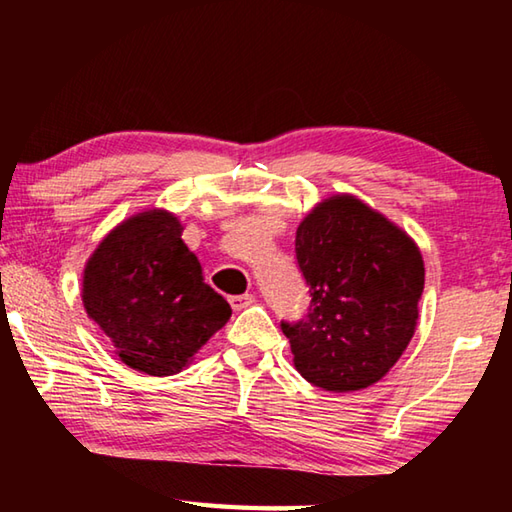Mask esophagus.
Listing matches in <instances>:
<instances>
[{"label": "esophagus", "mask_w": 512, "mask_h": 512, "mask_svg": "<svg viewBox=\"0 0 512 512\" xmlns=\"http://www.w3.org/2000/svg\"><path fill=\"white\" fill-rule=\"evenodd\" d=\"M230 305L235 311H241V309H246L250 305H255V296H253V293H244V296H232Z\"/></svg>", "instance_id": "34e87169"}]
</instances>
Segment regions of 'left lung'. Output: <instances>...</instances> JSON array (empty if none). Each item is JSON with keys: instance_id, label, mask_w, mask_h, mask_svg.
<instances>
[{"instance_id": "8db88e82", "label": "left lung", "mask_w": 512, "mask_h": 512, "mask_svg": "<svg viewBox=\"0 0 512 512\" xmlns=\"http://www.w3.org/2000/svg\"><path fill=\"white\" fill-rule=\"evenodd\" d=\"M307 314L280 327L296 370L334 393L375 384L409 345L424 289L418 246L354 196L320 203L296 232Z\"/></svg>"}]
</instances>
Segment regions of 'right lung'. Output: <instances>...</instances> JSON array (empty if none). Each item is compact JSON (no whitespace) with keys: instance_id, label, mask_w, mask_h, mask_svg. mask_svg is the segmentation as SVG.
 <instances>
[{"instance_id":"1","label":"right lung","mask_w":512,"mask_h":512,"mask_svg":"<svg viewBox=\"0 0 512 512\" xmlns=\"http://www.w3.org/2000/svg\"><path fill=\"white\" fill-rule=\"evenodd\" d=\"M180 235L169 212L137 214L101 241L83 275L88 316L126 366L153 377L183 370L232 314Z\"/></svg>"}]
</instances>
